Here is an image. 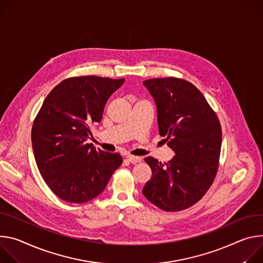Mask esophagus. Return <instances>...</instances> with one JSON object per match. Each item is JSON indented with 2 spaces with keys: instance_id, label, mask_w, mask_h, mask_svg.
Wrapping results in <instances>:
<instances>
[{
  "instance_id": "1",
  "label": "esophagus",
  "mask_w": 263,
  "mask_h": 263,
  "mask_svg": "<svg viewBox=\"0 0 263 263\" xmlns=\"http://www.w3.org/2000/svg\"><path fill=\"white\" fill-rule=\"evenodd\" d=\"M126 159L132 163V164H137V163H140L142 161V159L140 157H136V156H132V155H128L126 157Z\"/></svg>"
}]
</instances>
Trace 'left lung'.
<instances>
[{
    "instance_id": "1",
    "label": "left lung",
    "mask_w": 263,
    "mask_h": 263,
    "mask_svg": "<svg viewBox=\"0 0 263 263\" xmlns=\"http://www.w3.org/2000/svg\"><path fill=\"white\" fill-rule=\"evenodd\" d=\"M143 84L157 105L159 133L176 156L165 164L145 158L153 176L142 192L164 211H182L205 195L216 177L220 122L206 98L187 80L153 78Z\"/></svg>"
}]
</instances>
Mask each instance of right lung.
<instances>
[{"label": "right lung", "instance_id": "right-lung-1", "mask_svg": "<svg viewBox=\"0 0 263 263\" xmlns=\"http://www.w3.org/2000/svg\"><path fill=\"white\" fill-rule=\"evenodd\" d=\"M124 78L71 77L57 84L44 100L32 125L37 168L55 195L82 203L98 196L122 164L119 154L86 143L90 125L100 122L109 96Z\"/></svg>", "mask_w": 263, "mask_h": 263}]
</instances>
